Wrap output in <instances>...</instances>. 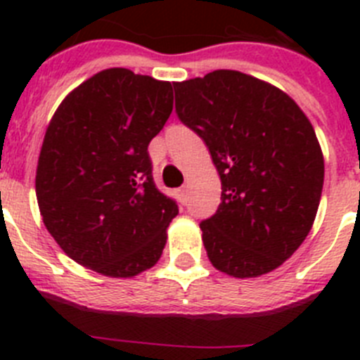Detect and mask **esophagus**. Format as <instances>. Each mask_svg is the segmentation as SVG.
<instances>
[{
	"label": "esophagus",
	"instance_id": "obj_1",
	"mask_svg": "<svg viewBox=\"0 0 360 360\" xmlns=\"http://www.w3.org/2000/svg\"><path fill=\"white\" fill-rule=\"evenodd\" d=\"M176 196H178V200H180V202L186 203L187 202V196H189V187L182 186V187H180V189H176Z\"/></svg>",
	"mask_w": 360,
	"mask_h": 360
}]
</instances>
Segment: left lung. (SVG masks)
Listing matches in <instances>:
<instances>
[{
  "label": "left lung",
  "mask_w": 360,
  "mask_h": 360,
  "mask_svg": "<svg viewBox=\"0 0 360 360\" xmlns=\"http://www.w3.org/2000/svg\"><path fill=\"white\" fill-rule=\"evenodd\" d=\"M178 119L205 142L221 203L200 224L207 256L234 278H257L299 249L319 207L324 160L310 120L276 86L234 72L174 82Z\"/></svg>",
  "instance_id": "obj_1"
}]
</instances>
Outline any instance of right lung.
Wrapping results in <instances>:
<instances>
[{
  "label": "right lung",
  "mask_w": 360,
  "mask_h": 360,
  "mask_svg": "<svg viewBox=\"0 0 360 360\" xmlns=\"http://www.w3.org/2000/svg\"><path fill=\"white\" fill-rule=\"evenodd\" d=\"M171 111V82L110 68L53 113L36 195L49 232L79 265L131 278L160 259L178 205L153 182L148 146Z\"/></svg>",
  "instance_id": "obj_1"
}]
</instances>
